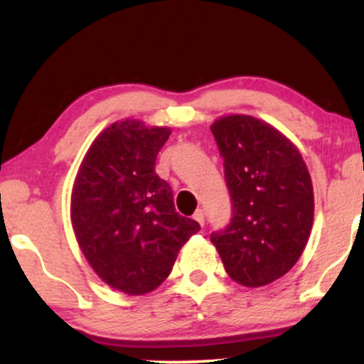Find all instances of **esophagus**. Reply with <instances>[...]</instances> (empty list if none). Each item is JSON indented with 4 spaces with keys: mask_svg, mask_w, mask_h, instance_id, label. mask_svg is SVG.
Instances as JSON below:
<instances>
[{
    "mask_svg": "<svg viewBox=\"0 0 364 364\" xmlns=\"http://www.w3.org/2000/svg\"><path fill=\"white\" fill-rule=\"evenodd\" d=\"M193 219H195L196 223H198V224L202 225V228H203V223H205V217H203V212L200 210V208H198V210H196L195 214H193Z\"/></svg>",
    "mask_w": 364,
    "mask_h": 364,
    "instance_id": "obj_1",
    "label": "esophagus"
}]
</instances>
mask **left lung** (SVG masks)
<instances>
[{"label": "left lung", "instance_id": "obj_1", "mask_svg": "<svg viewBox=\"0 0 364 364\" xmlns=\"http://www.w3.org/2000/svg\"><path fill=\"white\" fill-rule=\"evenodd\" d=\"M232 202L231 224L210 235L232 281L260 287L294 267L315 212L310 171L277 128L248 114L212 123Z\"/></svg>", "mask_w": 364, "mask_h": 364}]
</instances>
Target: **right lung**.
<instances>
[{"instance_id": "right-lung-1", "label": "right lung", "mask_w": 364, "mask_h": 364, "mask_svg": "<svg viewBox=\"0 0 364 364\" xmlns=\"http://www.w3.org/2000/svg\"><path fill=\"white\" fill-rule=\"evenodd\" d=\"M168 127L121 119L102 129L72 190V225L94 272L112 289L141 296L168 279L181 246L200 231L179 215L173 190L156 173Z\"/></svg>"}]
</instances>
